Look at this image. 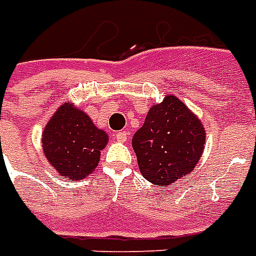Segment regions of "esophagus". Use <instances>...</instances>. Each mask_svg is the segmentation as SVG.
I'll list each match as a JSON object with an SVG mask.
<instances>
[{"instance_id": "obj_1", "label": "esophagus", "mask_w": 256, "mask_h": 256, "mask_svg": "<svg viewBox=\"0 0 256 256\" xmlns=\"http://www.w3.org/2000/svg\"><path fill=\"white\" fill-rule=\"evenodd\" d=\"M128 132H118V133L115 134V138H116V141H119V142H126L128 141Z\"/></svg>"}]
</instances>
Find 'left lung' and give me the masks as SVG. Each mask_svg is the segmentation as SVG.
Wrapping results in <instances>:
<instances>
[{
  "label": "left lung",
  "mask_w": 256,
  "mask_h": 256,
  "mask_svg": "<svg viewBox=\"0 0 256 256\" xmlns=\"http://www.w3.org/2000/svg\"><path fill=\"white\" fill-rule=\"evenodd\" d=\"M204 124L176 96H166L148 112L134 134L133 149L148 182L170 186L190 174L204 153Z\"/></svg>",
  "instance_id": "left-lung-1"
}]
</instances>
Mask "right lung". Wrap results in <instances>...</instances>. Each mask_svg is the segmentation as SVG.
I'll return each instance as SVG.
<instances>
[{
	"instance_id": "add662e5",
	"label": "right lung",
	"mask_w": 256,
	"mask_h": 256,
	"mask_svg": "<svg viewBox=\"0 0 256 256\" xmlns=\"http://www.w3.org/2000/svg\"><path fill=\"white\" fill-rule=\"evenodd\" d=\"M107 142V133L96 128L90 115L73 103L62 104L42 134V149L47 162L70 180H81L94 171L100 150Z\"/></svg>"
}]
</instances>
